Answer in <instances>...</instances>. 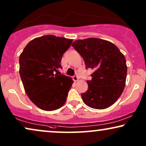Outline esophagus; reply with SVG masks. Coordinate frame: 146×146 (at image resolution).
Here are the masks:
<instances>
[{
	"label": "esophagus",
	"mask_w": 146,
	"mask_h": 146,
	"mask_svg": "<svg viewBox=\"0 0 146 146\" xmlns=\"http://www.w3.org/2000/svg\"><path fill=\"white\" fill-rule=\"evenodd\" d=\"M73 81L76 82V81L79 80V77H78V76H77V75H74V76L73 77Z\"/></svg>",
	"instance_id": "obj_1"
}]
</instances>
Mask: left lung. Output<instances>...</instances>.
Masks as SVG:
<instances>
[{
    "label": "left lung",
    "mask_w": 146,
    "mask_h": 146,
    "mask_svg": "<svg viewBox=\"0 0 146 146\" xmlns=\"http://www.w3.org/2000/svg\"><path fill=\"white\" fill-rule=\"evenodd\" d=\"M84 60L86 68L93 69L88 89L81 94L87 106L104 110L121 96L125 85L127 67L125 58L115 44L108 40L88 38L72 44Z\"/></svg>",
    "instance_id": "left-lung-1"
}]
</instances>
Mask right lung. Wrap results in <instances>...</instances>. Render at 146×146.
Instances as JSON below:
<instances>
[{"mask_svg":"<svg viewBox=\"0 0 146 146\" xmlns=\"http://www.w3.org/2000/svg\"><path fill=\"white\" fill-rule=\"evenodd\" d=\"M72 39L44 35L31 40L19 57V73L25 92L33 104L44 111L65 104L73 81L55 72L62 68L63 54Z\"/></svg>","mask_w":146,"mask_h":146,"instance_id":"1","label":"right lung"}]
</instances>
